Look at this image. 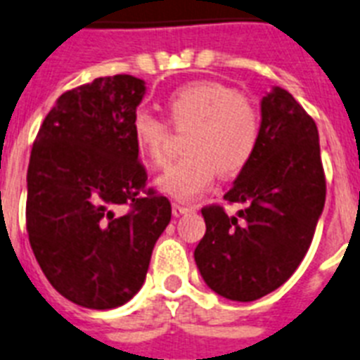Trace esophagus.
<instances>
[{"label":"esophagus","instance_id":"34e87169","mask_svg":"<svg viewBox=\"0 0 360 360\" xmlns=\"http://www.w3.org/2000/svg\"><path fill=\"white\" fill-rule=\"evenodd\" d=\"M193 210H195L193 206H187V204H180V202H174V204H173V215L174 217H180V215H184V213L193 212Z\"/></svg>","mask_w":360,"mask_h":360}]
</instances>
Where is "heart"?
<instances>
[{
    "instance_id": "heart-1",
    "label": "heart",
    "mask_w": 360,
    "mask_h": 360,
    "mask_svg": "<svg viewBox=\"0 0 360 360\" xmlns=\"http://www.w3.org/2000/svg\"><path fill=\"white\" fill-rule=\"evenodd\" d=\"M167 117L178 132H189L182 162L169 167L158 180L163 193L191 200L210 187L215 171L231 176L254 158L261 138V112L252 99L217 80L189 82L167 95ZM138 153L156 167L169 163L167 123L147 112L132 117Z\"/></svg>"
}]
</instances>
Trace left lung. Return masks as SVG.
Here are the masks:
<instances>
[{"label":"left lung","mask_w":360,"mask_h":360,"mask_svg":"<svg viewBox=\"0 0 360 360\" xmlns=\"http://www.w3.org/2000/svg\"><path fill=\"white\" fill-rule=\"evenodd\" d=\"M254 158L224 195L245 210L202 207L206 233L195 261L207 287L228 300L254 302L289 280L307 254L326 202L319 129L287 90L261 101Z\"/></svg>","instance_id":"8db88e82"}]
</instances>
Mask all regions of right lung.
Here are the masks:
<instances>
[{
	"label": "right lung",
	"mask_w": 360,
	"mask_h": 360,
	"mask_svg": "<svg viewBox=\"0 0 360 360\" xmlns=\"http://www.w3.org/2000/svg\"><path fill=\"white\" fill-rule=\"evenodd\" d=\"M143 94L145 82L132 75L77 86L58 97L32 143L29 243L49 283L82 307L127 304L171 221V202L147 186L134 143Z\"/></svg>",
	"instance_id": "right-lung-1"
}]
</instances>
